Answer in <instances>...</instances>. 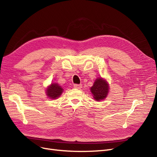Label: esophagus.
Here are the masks:
<instances>
[{
	"label": "esophagus",
	"instance_id": "34e87169",
	"mask_svg": "<svg viewBox=\"0 0 157 157\" xmlns=\"http://www.w3.org/2000/svg\"><path fill=\"white\" fill-rule=\"evenodd\" d=\"M74 88H77V89H80L82 88V84H75L74 85Z\"/></svg>",
	"mask_w": 157,
	"mask_h": 157
}]
</instances>
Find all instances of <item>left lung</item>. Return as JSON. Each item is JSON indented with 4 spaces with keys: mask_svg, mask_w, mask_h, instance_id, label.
<instances>
[{
    "mask_svg": "<svg viewBox=\"0 0 157 157\" xmlns=\"http://www.w3.org/2000/svg\"><path fill=\"white\" fill-rule=\"evenodd\" d=\"M109 86L105 80L99 77L96 78L90 88V91L93 94V97L96 101H101L105 99L109 93Z\"/></svg>",
    "mask_w": 157,
    "mask_h": 157,
    "instance_id": "1",
    "label": "left lung"
}]
</instances>
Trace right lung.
<instances>
[{"label": "right lung", "mask_w": 157, "mask_h": 157, "mask_svg": "<svg viewBox=\"0 0 157 157\" xmlns=\"http://www.w3.org/2000/svg\"><path fill=\"white\" fill-rule=\"evenodd\" d=\"M63 91V89L57 83H52L46 89V95L50 99L59 98Z\"/></svg>", "instance_id": "right-lung-1"}]
</instances>
